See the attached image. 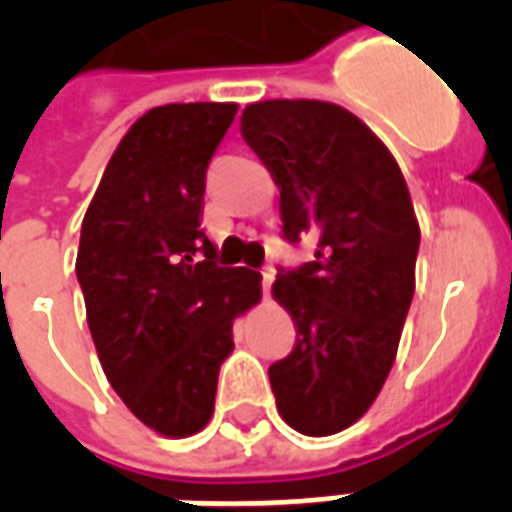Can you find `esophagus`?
I'll return each instance as SVG.
<instances>
[{"mask_svg": "<svg viewBox=\"0 0 512 512\" xmlns=\"http://www.w3.org/2000/svg\"><path fill=\"white\" fill-rule=\"evenodd\" d=\"M273 279H276V271H273L271 265H265L263 271H260V284H263V295H268V292H271Z\"/></svg>", "mask_w": 512, "mask_h": 512, "instance_id": "1", "label": "esophagus"}]
</instances>
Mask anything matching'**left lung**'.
<instances>
[{
  "instance_id": "left-lung-1",
  "label": "left lung",
  "mask_w": 512,
  "mask_h": 512,
  "mask_svg": "<svg viewBox=\"0 0 512 512\" xmlns=\"http://www.w3.org/2000/svg\"><path fill=\"white\" fill-rule=\"evenodd\" d=\"M241 135L281 188V233L316 244L281 268L273 297L297 342L268 369L279 414L303 436H332L374 404L414 297L420 225L396 159L358 116L324 100H263Z\"/></svg>"
}]
</instances>
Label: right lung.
I'll return each instance as SVG.
<instances>
[{
  "instance_id": "1",
  "label": "right lung",
  "mask_w": 512,
  "mask_h": 512,
  "mask_svg": "<svg viewBox=\"0 0 512 512\" xmlns=\"http://www.w3.org/2000/svg\"><path fill=\"white\" fill-rule=\"evenodd\" d=\"M236 103L151 108L116 146L82 223L76 279L100 366L127 409L185 438L215 412L233 321L260 273L220 268L201 231L204 180Z\"/></svg>"
}]
</instances>
